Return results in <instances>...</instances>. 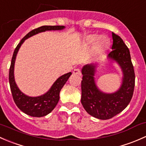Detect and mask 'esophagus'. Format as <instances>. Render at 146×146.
I'll list each match as a JSON object with an SVG mask.
<instances>
[{"label":"esophagus","mask_w":146,"mask_h":146,"mask_svg":"<svg viewBox=\"0 0 146 146\" xmlns=\"http://www.w3.org/2000/svg\"><path fill=\"white\" fill-rule=\"evenodd\" d=\"M73 74H74L79 75V76H80L81 74H82V73H81L80 69H79V68L74 69V71H73Z\"/></svg>","instance_id":"1"}]
</instances>
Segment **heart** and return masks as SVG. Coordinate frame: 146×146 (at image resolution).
<instances>
[{
	"instance_id": "heart-1",
	"label": "heart",
	"mask_w": 146,
	"mask_h": 146,
	"mask_svg": "<svg viewBox=\"0 0 146 146\" xmlns=\"http://www.w3.org/2000/svg\"><path fill=\"white\" fill-rule=\"evenodd\" d=\"M86 41L88 44H92L96 42L95 48L96 50L98 52H101V51L106 50L109 46V40L104 36H98L96 34L89 35L86 38Z\"/></svg>"
}]
</instances>
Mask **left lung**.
Masks as SVG:
<instances>
[{"instance_id": "obj_1", "label": "left lung", "mask_w": 146, "mask_h": 146, "mask_svg": "<svg viewBox=\"0 0 146 146\" xmlns=\"http://www.w3.org/2000/svg\"><path fill=\"white\" fill-rule=\"evenodd\" d=\"M112 51L108 57L118 63L123 73L122 83L118 91L106 94L98 89L94 79L96 64L84 65L82 70V106L90 115L103 120L112 118L127 108L133 96L135 86L134 70L128 47L115 33H112Z\"/></svg>"}]
</instances>
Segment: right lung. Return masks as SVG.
<instances>
[{"mask_svg": "<svg viewBox=\"0 0 146 146\" xmlns=\"http://www.w3.org/2000/svg\"><path fill=\"white\" fill-rule=\"evenodd\" d=\"M63 29H64V26H42L33 29L20 40L13 52L10 71H9V82H10V90L16 106L20 110L29 116L40 117L46 116L52 112L59 101L60 92L63 86L65 84L70 76H71L72 72L64 74L62 76H60L55 81V83L52 84L49 91L43 95L37 97H30L26 96L19 89L15 81L14 67L17 52L24 41L29 37L43 31H51V30H62Z\"/></svg>", "mask_w": 146, "mask_h": 146, "instance_id": "1", "label": "right lung"}]
</instances>
